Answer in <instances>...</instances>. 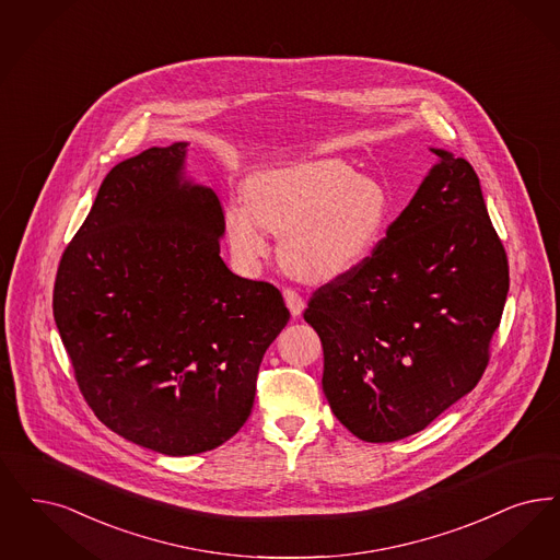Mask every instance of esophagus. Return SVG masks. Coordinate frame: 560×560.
Masks as SVG:
<instances>
[{
    "instance_id": "esophagus-1",
    "label": "esophagus",
    "mask_w": 560,
    "mask_h": 560,
    "mask_svg": "<svg viewBox=\"0 0 560 560\" xmlns=\"http://www.w3.org/2000/svg\"><path fill=\"white\" fill-rule=\"evenodd\" d=\"M283 298H285V304L290 308L291 316H300L304 311V300L298 291L283 290Z\"/></svg>"
}]
</instances>
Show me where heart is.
I'll return each instance as SVG.
<instances>
[{
    "instance_id": "heart-1",
    "label": "heart",
    "mask_w": 560,
    "mask_h": 560,
    "mask_svg": "<svg viewBox=\"0 0 560 560\" xmlns=\"http://www.w3.org/2000/svg\"><path fill=\"white\" fill-rule=\"evenodd\" d=\"M387 217L389 196L380 180L354 175L339 158H314L249 177L246 203L224 210V231L244 267L269 254L267 229L279 235L281 265L293 277L327 283L359 269Z\"/></svg>"
}]
</instances>
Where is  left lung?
Instances as JSON below:
<instances>
[{
  "instance_id": "8db88e82",
  "label": "left lung",
  "mask_w": 560,
  "mask_h": 560,
  "mask_svg": "<svg viewBox=\"0 0 560 560\" xmlns=\"http://www.w3.org/2000/svg\"><path fill=\"white\" fill-rule=\"evenodd\" d=\"M438 162L359 269L314 291L323 392L364 442L425 429L479 383L509 293V260L465 158Z\"/></svg>"
}]
</instances>
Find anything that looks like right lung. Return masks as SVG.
Masks as SVG:
<instances>
[{"label": "right lung", "mask_w": 560, "mask_h": 560, "mask_svg": "<svg viewBox=\"0 0 560 560\" xmlns=\"http://www.w3.org/2000/svg\"><path fill=\"white\" fill-rule=\"evenodd\" d=\"M187 141L118 162L68 244L54 318L95 417L137 446L189 456L246 423L283 295L221 258L217 194L185 175Z\"/></svg>", "instance_id": "right-lung-1"}]
</instances>
